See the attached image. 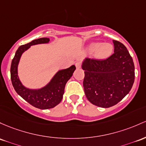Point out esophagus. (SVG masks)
I'll use <instances>...</instances> for the list:
<instances>
[{
	"instance_id": "esophagus-1",
	"label": "esophagus",
	"mask_w": 146,
	"mask_h": 146,
	"mask_svg": "<svg viewBox=\"0 0 146 146\" xmlns=\"http://www.w3.org/2000/svg\"><path fill=\"white\" fill-rule=\"evenodd\" d=\"M76 68H81V66H82V64H81L80 62H76Z\"/></svg>"
}]
</instances>
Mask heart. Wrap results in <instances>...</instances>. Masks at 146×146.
Returning <instances> with one entry per match:
<instances>
[{
    "label": "heart",
    "instance_id": "b5f03b06",
    "mask_svg": "<svg viewBox=\"0 0 146 146\" xmlns=\"http://www.w3.org/2000/svg\"><path fill=\"white\" fill-rule=\"evenodd\" d=\"M87 50L90 53L95 52V56L97 59L104 60L111 55L113 46L108 43L102 44L100 42H94L88 46Z\"/></svg>",
    "mask_w": 146,
    "mask_h": 146
}]
</instances>
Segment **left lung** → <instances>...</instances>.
I'll return each instance as SVG.
<instances>
[{"mask_svg":"<svg viewBox=\"0 0 146 146\" xmlns=\"http://www.w3.org/2000/svg\"><path fill=\"white\" fill-rule=\"evenodd\" d=\"M113 53L105 60L86 58L83 86L86 98L93 105L108 108L116 105L132 89L134 82V65L127 49L113 40Z\"/></svg>","mask_w":146,"mask_h":146,"instance_id":"left-lung-1","label":"left lung"}]
</instances>
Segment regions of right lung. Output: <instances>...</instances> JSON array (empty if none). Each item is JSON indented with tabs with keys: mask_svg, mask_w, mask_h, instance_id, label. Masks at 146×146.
Returning <instances> with one entry per match:
<instances>
[{
	"mask_svg": "<svg viewBox=\"0 0 146 146\" xmlns=\"http://www.w3.org/2000/svg\"><path fill=\"white\" fill-rule=\"evenodd\" d=\"M49 41V38H40L19 46L12 61L10 68L11 80L16 92L30 105L41 110L53 108L62 101L66 84L76 70V66L73 65L66 69L59 70L47 85L39 89H29L21 84L17 71L21 56L33 45L46 44Z\"/></svg>",
	"mask_w": 146,
	"mask_h": 146,
	"instance_id": "right-lung-1",
	"label": "right lung"
}]
</instances>
